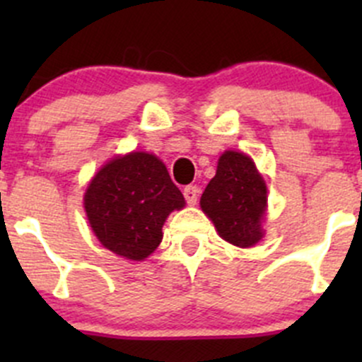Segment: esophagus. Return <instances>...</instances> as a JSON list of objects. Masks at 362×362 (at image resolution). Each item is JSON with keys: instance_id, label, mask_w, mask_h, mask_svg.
<instances>
[{"instance_id": "34e87169", "label": "esophagus", "mask_w": 362, "mask_h": 362, "mask_svg": "<svg viewBox=\"0 0 362 362\" xmlns=\"http://www.w3.org/2000/svg\"><path fill=\"white\" fill-rule=\"evenodd\" d=\"M184 196H185V202L189 204H196L199 196V189L196 187V185H187V187L184 189Z\"/></svg>"}]
</instances>
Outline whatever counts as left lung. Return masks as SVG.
Segmentation results:
<instances>
[{
	"mask_svg": "<svg viewBox=\"0 0 362 362\" xmlns=\"http://www.w3.org/2000/svg\"><path fill=\"white\" fill-rule=\"evenodd\" d=\"M199 204L221 238L233 245L249 249L264 236L268 189L254 160L243 152L226 151L218 158L217 173Z\"/></svg>",
	"mask_w": 362,
	"mask_h": 362,
	"instance_id": "obj_1",
	"label": "left lung"
}]
</instances>
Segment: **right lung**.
Instances as JSON below:
<instances>
[{"label": "right lung", "instance_id": "obj_1", "mask_svg": "<svg viewBox=\"0 0 362 362\" xmlns=\"http://www.w3.org/2000/svg\"><path fill=\"white\" fill-rule=\"evenodd\" d=\"M87 218L105 249L131 261H144L159 247L163 226L185 199L166 166L147 152L108 160L83 194Z\"/></svg>", "mask_w": 362, "mask_h": 362}]
</instances>
